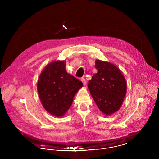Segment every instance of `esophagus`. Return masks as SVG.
<instances>
[{
	"mask_svg": "<svg viewBox=\"0 0 159 159\" xmlns=\"http://www.w3.org/2000/svg\"><path fill=\"white\" fill-rule=\"evenodd\" d=\"M81 81L83 83V85H86V84H87V81H86V80L84 79V78H83V79H81Z\"/></svg>",
	"mask_w": 159,
	"mask_h": 159,
	"instance_id": "1",
	"label": "esophagus"
}]
</instances>
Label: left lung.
Segmentation results:
<instances>
[{
	"label": "left lung",
	"mask_w": 159,
	"mask_h": 159,
	"mask_svg": "<svg viewBox=\"0 0 159 159\" xmlns=\"http://www.w3.org/2000/svg\"><path fill=\"white\" fill-rule=\"evenodd\" d=\"M95 68L98 71L88 81V89L99 109L105 116H110L121 107L127 83L114 64L97 60Z\"/></svg>",
	"instance_id": "obj_1"
}]
</instances>
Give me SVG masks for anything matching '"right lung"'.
<instances>
[{
    "label": "right lung",
    "mask_w": 159,
    "mask_h": 159,
    "mask_svg": "<svg viewBox=\"0 0 159 159\" xmlns=\"http://www.w3.org/2000/svg\"><path fill=\"white\" fill-rule=\"evenodd\" d=\"M65 61H53L43 70L37 90L44 109L54 116L62 117L71 106L83 83L66 71Z\"/></svg>",
    "instance_id": "1"
}]
</instances>
